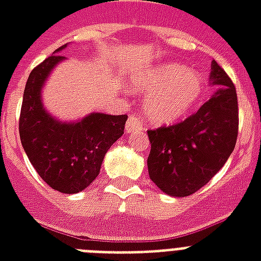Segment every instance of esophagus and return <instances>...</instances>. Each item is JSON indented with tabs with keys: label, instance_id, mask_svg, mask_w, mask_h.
I'll list each match as a JSON object with an SVG mask.
<instances>
[{
	"label": "esophagus",
	"instance_id": "34e87169",
	"mask_svg": "<svg viewBox=\"0 0 261 261\" xmlns=\"http://www.w3.org/2000/svg\"><path fill=\"white\" fill-rule=\"evenodd\" d=\"M142 123L139 122L138 118H135L134 115H130L128 119H127L126 123V131L127 133H133V131L142 130Z\"/></svg>",
	"mask_w": 261,
	"mask_h": 261
}]
</instances>
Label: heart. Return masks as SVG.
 Masks as SVG:
<instances>
[{
  "instance_id": "b5f03b06",
  "label": "heart",
  "mask_w": 261,
  "mask_h": 261,
  "mask_svg": "<svg viewBox=\"0 0 261 261\" xmlns=\"http://www.w3.org/2000/svg\"><path fill=\"white\" fill-rule=\"evenodd\" d=\"M145 98V112L157 123H173L186 116L203 93L199 74L178 63H163L135 81Z\"/></svg>"
}]
</instances>
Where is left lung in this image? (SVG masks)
I'll use <instances>...</instances> for the list:
<instances>
[{
  "label": "left lung",
  "instance_id": "8db88e82",
  "mask_svg": "<svg viewBox=\"0 0 261 261\" xmlns=\"http://www.w3.org/2000/svg\"><path fill=\"white\" fill-rule=\"evenodd\" d=\"M210 80L219 89L180 123L147 131L150 180L172 196H188L210 181L234 150L239 104L234 84L213 61Z\"/></svg>",
  "mask_w": 261,
  "mask_h": 261
}]
</instances>
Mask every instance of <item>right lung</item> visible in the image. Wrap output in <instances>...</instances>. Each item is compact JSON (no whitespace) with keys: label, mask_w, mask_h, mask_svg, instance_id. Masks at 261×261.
Masks as SVG:
<instances>
[{"label":"right lung","mask_w":261,"mask_h":261,"mask_svg":"<svg viewBox=\"0 0 261 261\" xmlns=\"http://www.w3.org/2000/svg\"><path fill=\"white\" fill-rule=\"evenodd\" d=\"M54 51L31 71L22 96L18 133L22 147L39 176L63 194L85 190L100 173L104 155L124 133L127 115L90 114L77 123L55 120L43 108L40 90L57 63Z\"/></svg>","instance_id":"1"}]
</instances>
